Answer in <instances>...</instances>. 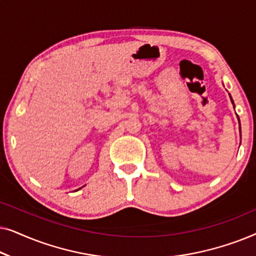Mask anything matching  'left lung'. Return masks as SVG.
<instances>
[{
    "instance_id": "obj_1",
    "label": "left lung",
    "mask_w": 256,
    "mask_h": 256,
    "mask_svg": "<svg viewBox=\"0 0 256 256\" xmlns=\"http://www.w3.org/2000/svg\"><path fill=\"white\" fill-rule=\"evenodd\" d=\"M230 101H232V104H233V106H234V101L232 99V96H230ZM234 107H236V106H234ZM238 120H239V116H238ZM239 126H240V120H239ZM240 138H241V127H240Z\"/></svg>"
}]
</instances>
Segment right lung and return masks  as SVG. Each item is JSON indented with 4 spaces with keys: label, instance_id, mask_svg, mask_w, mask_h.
Segmentation results:
<instances>
[{
    "label": "right lung",
    "instance_id": "right-lung-1",
    "mask_svg": "<svg viewBox=\"0 0 256 256\" xmlns=\"http://www.w3.org/2000/svg\"><path fill=\"white\" fill-rule=\"evenodd\" d=\"M80 188H78V190H80ZM78 190H76V191H78Z\"/></svg>",
    "mask_w": 256,
    "mask_h": 256
}]
</instances>
